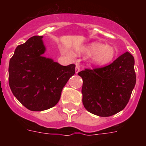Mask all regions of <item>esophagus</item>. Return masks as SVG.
Instances as JSON below:
<instances>
[{"label":"esophagus","mask_w":146,"mask_h":146,"mask_svg":"<svg viewBox=\"0 0 146 146\" xmlns=\"http://www.w3.org/2000/svg\"><path fill=\"white\" fill-rule=\"evenodd\" d=\"M80 71V67L79 65H76V67H75V72L76 74H77L78 72Z\"/></svg>","instance_id":"esophagus-1"}]
</instances>
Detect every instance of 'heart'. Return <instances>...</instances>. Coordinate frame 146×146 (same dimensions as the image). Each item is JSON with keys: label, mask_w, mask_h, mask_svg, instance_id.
I'll use <instances>...</instances> for the list:
<instances>
[{"label": "heart", "mask_w": 146, "mask_h": 146, "mask_svg": "<svg viewBox=\"0 0 146 146\" xmlns=\"http://www.w3.org/2000/svg\"><path fill=\"white\" fill-rule=\"evenodd\" d=\"M76 52L80 55H91L93 64L98 66H104L113 60L116 55L115 49L110 45H105L100 42H92L88 44L75 47ZM65 55L72 56V54L65 48L61 50Z\"/></svg>", "instance_id": "obj_1"}]
</instances>
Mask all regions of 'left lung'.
I'll use <instances>...</instances> for the list:
<instances>
[{"label": "left lung", "instance_id": "obj_1", "mask_svg": "<svg viewBox=\"0 0 146 146\" xmlns=\"http://www.w3.org/2000/svg\"><path fill=\"white\" fill-rule=\"evenodd\" d=\"M134 65V57L126 52L107 66L80 72L82 103L88 111L108 117L124 109L136 83Z\"/></svg>", "mask_w": 146, "mask_h": 146}]
</instances>
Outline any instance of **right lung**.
Returning a JSON list of instances; mask_svg holds the SVG:
<instances>
[{
  "instance_id": "add662e5",
  "label": "right lung",
  "mask_w": 146,
  "mask_h": 146,
  "mask_svg": "<svg viewBox=\"0 0 146 146\" xmlns=\"http://www.w3.org/2000/svg\"><path fill=\"white\" fill-rule=\"evenodd\" d=\"M43 36H34L15 49L9 66V84L14 96L31 111H42L58 102L75 65L62 66L43 56Z\"/></svg>"
}]
</instances>
